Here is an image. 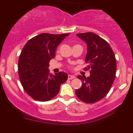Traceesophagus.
<instances>
[{"instance_id": "34e87169", "label": "esophagus", "mask_w": 133, "mask_h": 133, "mask_svg": "<svg viewBox=\"0 0 133 133\" xmlns=\"http://www.w3.org/2000/svg\"><path fill=\"white\" fill-rule=\"evenodd\" d=\"M74 78H75V77L74 76H71V75H69V76H68V79L69 80H72V79H74Z\"/></svg>"}]
</instances>
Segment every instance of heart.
<instances>
[{
  "instance_id": "b5f03b06",
  "label": "heart",
  "mask_w": 133,
  "mask_h": 133,
  "mask_svg": "<svg viewBox=\"0 0 133 133\" xmlns=\"http://www.w3.org/2000/svg\"><path fill=\"white\" fill-rule=\"evenodd\" d=\"M80 46V45H79V44H76V45L74 46H74Z\"/></svg>"
}]
</instances>
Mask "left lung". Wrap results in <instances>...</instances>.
<instances>
[{
  "label": "left lung",
  "instance_id": "8db88e82",
  "mask_svg": "<svg viewBox=\"0 0 133 133\" xmlns=\"http://www.w3.org/2000/svg\"><path fill=\"white\" fill-rule=\"evenodd\" d=\"M87 44V54L85 71H90L89 77L79 76L82 87L76 90L80 100L87 103H94L107 95L113 82L116 72L114 52L108 42L92 32L77 34Z\"/></svg>",
  "mask_w": 133,
  "mask_h": 133
}]
</instances>
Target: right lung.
<instances>
[{"instance_id":"right-lung-1","label":"right lung","mask_w":133,"mask_h":133,"mask_svg":"<svg viewBox=\"0 0 133 133\" xmlns=\"http://www.w3.org/2000/svg\"><path fill=\"white\" fill-rule=\"evenodd\" d=\"M68 35L41 33L30 39L22 49L18 64L19 78L24 90L34 100H51L58 94L61 85L68 80L66 73L52 75L48 67L57 46Z\"/></svg>"}]
</instances>
